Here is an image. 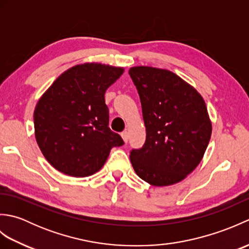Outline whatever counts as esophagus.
Here are the masks:
<instances>
[{
  "label": "esophagus",
  "mask_w": 249,
  "mask_h": 249,
  "mask_svg": "<svg viewBox=\"0 0 249 249\" xmlns=\"http://www.w3.org/2000/svg\"><path fill=\"white\" fill-rule=\"evenodd\" d=\"M121 136H122V138H123L124 142H127L128 141V131L127 130H124L123 133L121 134Z\"/></svg>",
  "instance_id": "esophagus-1"
}]
</instances>
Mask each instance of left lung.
Wrapping results in <instances>:
<instances>
[{"label":"left lung","mask_w":249,"mask_h":249,"mask_svg":"<svg viewBox=\"0 0 249 249\" xmlns=\"http://www.w3.org/2000/svg\"><path fill=\"white\" fill-rule=\"evenodd\" d=\"M128 72L146 129L143 146L130 152L134 170L154 186L181 182L200 163L212 134L204 100L170 71L136 66Z\"/></svg>","instance_id":"8db88e82"}]
</instances>
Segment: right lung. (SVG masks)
Segmentation results:
<instances>
[{
    "instance_id": "1",
    "label": "right lung",
    "mask_w": 249,
    "mask_h": 249,
    "mask_svg": "<svg viewBox=\"0 0 249 249\" xmlns=\"http://www.w3.org/2000/svg\"><path fill=\"white\" fill-rule=\"evenodd\" d=\"M122 67L84 63L64 71L34 111L35 138L50 165L66 176L84 178L102 169L111 149L124 144L109 128L105 93Z\"/></svg>"
}]
</instances>
